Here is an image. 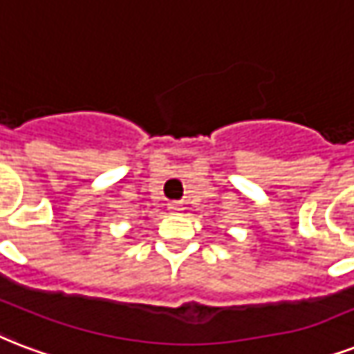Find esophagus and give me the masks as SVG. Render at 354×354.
I'll return each instance as SVG.
<instances>
[{
	"label": "esophagus",
	"instance_id": "obj_1",
	"mask_svg": "<svg viewBox=\"0 0 354 354\" xmlns=\"http://www.w3.org/2000/svg\"><path fill=\"white\" fill-rule=\"evenodd\" d=\"M168 210L169 212H174V214H180V212L185 210V207H183L180 203H169Z\"/></svg>",
	"mask_w": 354,
	"mask_h": 354
}]
</instances>
